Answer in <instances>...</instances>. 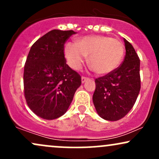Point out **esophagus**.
<instances>
[{
  "label": "esophagus",
  "instance_id": "34e87169",
  "mask_svg": "<svg viewBox=\"0 0 159 159\" xmlns=\"http://www.w3.org/2000/svg\"><path fill=\"white\" fill-rule=\"evenodd\" d=\"M88 79H89L88 78L84 77V76H82V77H81V82H82V84L84 83V82H85L86 81H87V80H88Z\"/></svg>",
  "mask_w": 159,
  "mask_h": 159
}]
</instances>
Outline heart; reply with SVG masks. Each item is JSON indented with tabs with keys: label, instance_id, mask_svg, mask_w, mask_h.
I'll return each mask as SVG.
<instances>
[{
	"label": "heart",
	"instance_id": "obj_1",
	"mask_svg": "<svg viewBox=\"0 0 159 159\" xmlns=\"http://www.w3.org/2000/svg\"><path fill=\"white\" fill-rule=\"evenodd\" d=\"M65 56L72 69H81L90 55L89 63L100 75L114 72L119 66L124 54L123 44L116 39L107 36H84L77 43H67Z\"/></svg>",
	"mask_w": 159,
	"mask_h": 159
}]
</instances>
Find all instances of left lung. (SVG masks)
<instances>
[{
	"label": "left lung",
	"instance_id": "obj_1",
	"mask_svg": "<svg viewBox=\"0 0 159 159\" xmlns=\"http://www.w3.org/2000/svg\"><path fill=\"white\" fill-rule=\"evenodd\" d=\"M123 40L125 56L122 64L95 81V108L100 117L109 121L124 117L134 106L140 90V59L132 44Z\"/></svg>",
	"mask_w": 159,
	"mask_h": 159
}]
</instances>
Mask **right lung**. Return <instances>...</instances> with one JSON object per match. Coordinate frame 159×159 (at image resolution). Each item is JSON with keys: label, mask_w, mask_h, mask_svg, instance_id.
<instances>
[{"label": "right lung", "mask_w": 159, "mask_h": 159, "mask_svg": "<svg viewBox=\"0 0 159 159\" xmlns=\"http://www.w3.org/2000/svg\"><path fill=\"white\" fill-rule=\"evenodd\" d=\"M73 30H52L30 48L24 69L27 104L34 114L54 120L68 110L81 84L79 74L66 64L64 44Z\"/></svg>", "instance_id": "add662e5"}]
</instances>
